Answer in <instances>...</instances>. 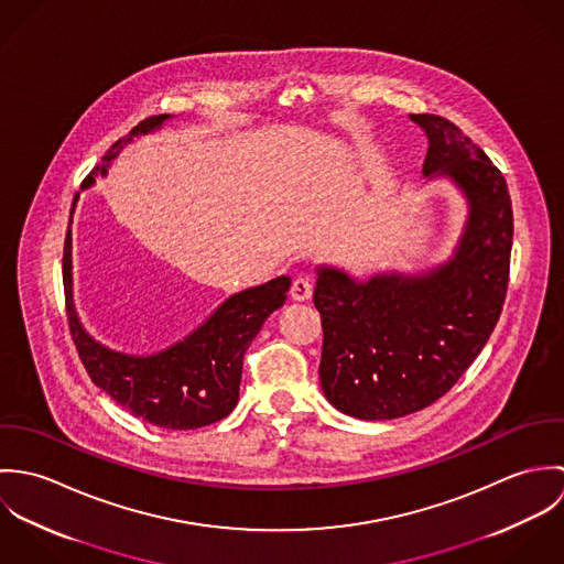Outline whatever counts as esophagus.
<instances>
[{"label":"esophagus","instance_id":"obj_1","mask_svg":"<svg viewBox=\"0 0 564 564\" xmlns=\"http://www.w3.org/2000/svg\"><path fill=\"white\" fill-rule=\"evenodd\" d=\"M291 297L295 302H308L313 297V282L308 278H297L291 286Z\"/></svg>","mask_w":564,"mask_h":564}]
</instances>
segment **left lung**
<instances>
[{
  "label": "left lung",
  "mask_w": 564,
  "mask_h": 564,
  "mask_svg": "<svg viewBox=\"0 0 564 564\" xmlns=\"http://www.w3.org/2000/svg\"><path fill=\"white\" fill-rule=\"evenodd\" d=\"M410 119L430 145L423 175L447 177L469 215L452 258L423 273L358 280L317 267L323 395L365 421L405 416L443 398L482 351L508 289L512 204L501 171L452 121Z\"/></svg>",
  "instance_id": "obj_1"
}]
</instances>
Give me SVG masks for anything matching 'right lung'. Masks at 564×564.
Here are the masks:
<instances>
[{
    "label": "right lung",
    "mask_w": 564,
    "mask_h": 564,
    "mask_svg": "<svg viewBox=\"0 0 564 564\" xmlns=\"http://www.w3.org/2000/svg\"><path fill=\"white\" fill-rule=\"evenodd\" d=\"M166 119L171 115L148 117L132 128L128 137L108 150L101 164L86 175L82 188L93 186L97 175H106L110 162L134 137L159 130ZM78 199L80 193L74 197L65 239L63 282L72 336L95 387L134 416L166 430H195L228 416L239 403L242 356L267 317L284 306L291 278L280 275L230 295L197 329L159 354L134 356L115 351L84 329L74 306L72 224Z\"/></svg>",
    "instance_id": "obj_1"
}]
</instances>
